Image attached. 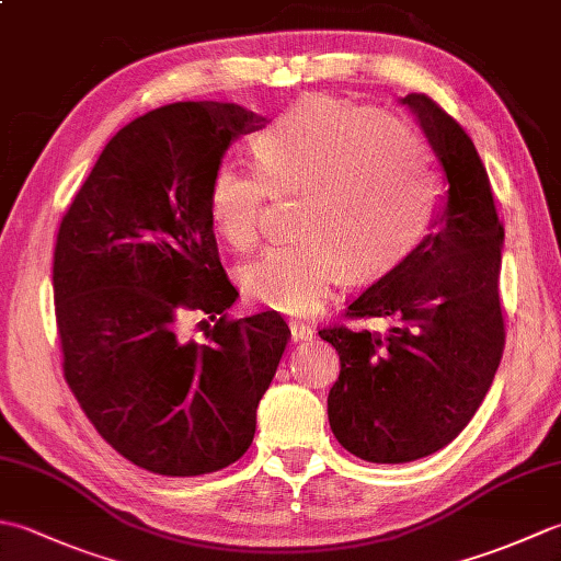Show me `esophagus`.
<instances>
[{"label": "esophagus", "instance_id": "34e87169", "mask_svg": "<svg viewBox=\"0 0 561 561\" xmlns=\"http://www.w3.org/2000/svg\"><path fill=\"white\" fill-rule=\"evenodd\" d=\"M289 328H291V340L294 342H308V340H313V335H316V330L308 323H301V320H291Z\"/></svg>", "mask_w": 561, "mask_h": 561}]
</instances>
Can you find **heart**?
Wrapping results in <instances>:
<instances>
[{
	"mask_svg": "<svg viewBox=\"0 0 561 561\" xmlns=\"http://www.w3.org/2000/svg\"><path fill=\"white\" fill-rule=\"evenodd\" d=\"M257 165L226 159L211 173V226L238 253L260 238L272 193H301L299 241L270 248L243 270L248 299L308 313L337 287L390 270L422 241L438 207L432 153L414 129L368 105L306 96L255 139Z\"/></svg>",
	"mask_w": 561,
	"mask_h": 561,
	"instance_id": "obj_1",
	"label": "heart"
}]
</instances>
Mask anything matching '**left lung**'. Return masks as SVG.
<instances>
[{
  "label": "left lung",
  "mask_w": 561,
  "mask_h": 561,
  "mask_svg": "<svg viewBox=\"0 0 561 561\" xmlns=\"http://www.w3.org/2000/svg\"><path fill=\"white\" fill-rule=\"evenodd\" d=\"M402 103L444 165L448 195L434 229L350 301L344 318H388V332L318 330L340 354L328 416L368 462H410L448 446L478 412L504 354L499 299L504 226L468 133L426 93Z\"/></svg>",
  "instance_id": "obj_1"
}]
</instances>
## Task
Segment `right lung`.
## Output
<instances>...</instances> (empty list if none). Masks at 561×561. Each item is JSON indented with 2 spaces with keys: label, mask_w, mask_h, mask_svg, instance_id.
Returning a JSON list of instances; mask_svg holds the SVG:
<instances>
[{
  "label": "right lung",
  "mask_w": 561,
  "mask_h": 561,
  "mask_svg": "<svg viewBox=\"0 0 561 561\" xmlns=\"http://www.w3.org/2000/svg\"><path fill=\"white\" fill-rule=\"evenodd\" d=\"M265 123L217 101L141 115L105 145L59 224L65 380L96 432L153 474L195 478L241 458L291 337L274 311L226 316L238 291L207 211L226 149ZM187 314L207 343L176 335Z\"/></svg>",
  "instance_id": "1"
}]
</instances>
